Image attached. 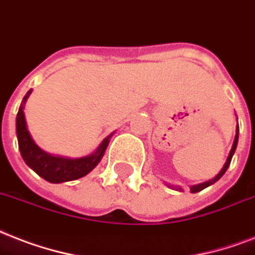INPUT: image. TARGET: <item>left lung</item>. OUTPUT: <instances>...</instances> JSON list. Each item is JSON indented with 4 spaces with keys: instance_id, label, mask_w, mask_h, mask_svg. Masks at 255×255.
<instances>
[{
    "instance_id": "8db88e82",
    "label": "left lung",
    "mask_w": 255,
    "mask_h": 255,
    "mask_svg": "<svg viewBox=\"0 0 255 255\" xmlns=\"http://www.w3.org/2000/svg\"><path fill=\"white\" fill-rule=\"evenodd\" d=\"M238 134H240V126H238V124H237V129H236V137H234V142H233V146H232V150H230V153H229L228 155V159H226V162H225L224 167L221 169V171L218 173V174L214 177V178L209 179V181H206V182H202V183H198V185H193V186H190V191L191 193H198V191L203 190V189H206L208 186H210V185H213V183H216L218 179L222 177V175L226 173V170H228L229 165H230V162H232V158L233 155H234V153H236V149H237V143H238ZM167 185V183H166ZM169 187H171V189H175V190H182L179 186H174V185H167Z\"/></svg>"
}]
</instances>
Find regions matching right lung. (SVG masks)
<instances>
[{
  "instance_id": "add662e5",
  "label": "right lung",
  "mask_w": 255,
  "mask_h": 255,
  "mask_svg": "<svg viewBox=\"0 0 255 255\" xmlns=\"http://www.w3.org/2000/svg\"><path fill=\"white\" fill-rule=\"evenodd\" d=\"M30 94L31 89L26 93V96L23 97L22 104L19 106L17 118H15V133L18 139V147L25 163L30 169H33L39 177H42L47 182L52 183L69 182V181L82 178L89 174L100 163L105 154L106 147L109 145L113 133L101 142L96 151L81 158H68V157H61V155L49 154L35 143L27 129L23 109Z\"/></svg>"
}]
</instances>
